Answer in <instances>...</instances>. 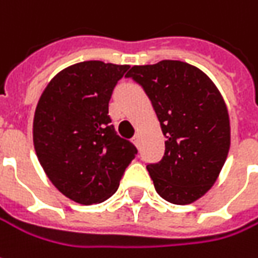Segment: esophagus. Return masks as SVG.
Segmentation results:
<instances>
[{
    "label": "esophagus",
    "instance_id": "obj_1",
    "mask_svg": "<svg viewBox=\"0 0 258 258\" xmlns=\"http://www.w3.org/2000/svg\"><path fill=\"white\" fill-rule=\"evenodd\" d=\"M133 143L136 144L137 147H138V144H140V137H138V136L133 137Z\"/></svg>",
    "mask_w": 258,
    "mask_h": 258
}]
</instances>
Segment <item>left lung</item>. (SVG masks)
<instances>
[{"label": "left lung", "mask_w": 258, "mask_h": 258, "mask_svg": "<svg viewBox=\"0 0 258 258\" xmlns=\"http://www.w3.org/2000/svg\"><path fill=\"white\" fill-rule=\"evenodd\" d=\"M144 89L157 113L165 152L148 164L155 190L175 205H189L216 182L230 148L223 97L202 70L179 60L133 66L125 75Z\"/></svg>", "instance_id": "left-lung-1"}]
</instances>
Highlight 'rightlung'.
I'll list each match as a JSON object with an SVG mask.
<instances>
[{
  "mask_svg": "<svg viewBox=\"0 0 258 258\" xmlns=\"http://www.w3.org/2000/svg\"><path fill=\"white\" fill-rule=\"evenodd\" d=\"M128 64L87 60L59 72L33 117V145L50 182L69 199L93 205L114 194L137 148L117 136L108 103Z\"/></svg>",
  "mask_w": 258,
  "mask_h": 258,
  "instance_id": "right-lung-1",
  "label": "right lung"
}]
</instances>
